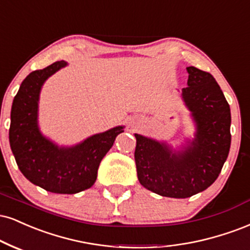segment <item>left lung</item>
<instances>
[{
    "label": "left lung",
    "instance_id": "1",
    "mask_svg": "<svg viewBox=\"0 0 250 250\" xmlns=\"http://www.w3.org/2000/svg\"><path fill=\"white\" fill-rule=\"evenodd\" d=\"M188 87L182 98L195 123L194 140L174 151L164 142L135 134L137 177L159 195L188 198L211 186L230 148V108L214 78L199 68H186Z\"/></svg>",
    "mask_w": 250,
    "mask_h": 250
}]
</instances>
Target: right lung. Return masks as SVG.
Here are the masks:
<instances>
[{
  "label": "right lung",
  "instance_id": "obj_1",
  "mask_svg": "<svg viewBox=\"0 0 250 250\" xmlns=\"http://www.w3.org/2000/svg\"><path fill=\"white\" fill-rule=\"evenodd\" d=\"M64 60L31 72L21 83L11 107L9 142L21 172L32 184L60 194H73L94 184L102 158L122 125L95 134L73 146H58L38 128V101L49 77L65 67Z\"/></svg>",
  "mask_w": 250,
  "mask_h": 250
}]
</instances>
